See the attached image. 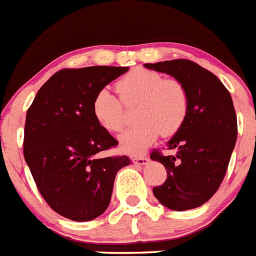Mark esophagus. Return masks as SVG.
Segmentation results:
<instances>
[{
  "label": "esophagus",
  "mask_w": 256,
  "mask_h": 256,
  "mask_svg": "<svg viewBox=\"0 0 256 256\" xmlns=\"http://www.w3.org/2000/svg\"><path fill=\"white\" fill-rule=\"evenodd\" d=\"M148 162V158L144 156H132V164H138V166H144Z\"/></svg>",
  "instance_id": "esophagus-1"
}]
</instances>
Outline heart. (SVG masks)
Here are the masks:
<instances>
[{
    "mask_svg": "<svg viewBox=\"0 0 256 256\" xmlns=\"http://www.w3.org/2000/svg\"><path fill=\"white\" fill-rule=\"evenodd\" d=\"M120 98L126 106L138 104L136 120L140 124L122 134L120 148L128 154L144 152L158 136H172L182 128L188 114V92L182 82L164 78L158 72L134 69L116 84ZM104 88L92 100L96 122L110 132H122L126 126L124 104Z\"/></svg>",
    "mask_w": 256,
    "mask_h": 256,
    "instance_id": "obj_1",
    "label": "heart"
}]
</instances>
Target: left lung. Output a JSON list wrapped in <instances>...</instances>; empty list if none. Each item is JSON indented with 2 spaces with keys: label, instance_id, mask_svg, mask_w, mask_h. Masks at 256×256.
<instances>
[{
  "label": "left lung",
  "instance_id": "left-lung-1",
  "mask_svg": "<svg viewBox=\"0 0 256 256\" xmlns=\"http://www.w3.org/2000/svg\"><path fill=\"white\" fill-rule=\"evenodd\" d=\"M144 68L182 82L190 100L186 122L168 144L176 154L164 156L156 150L150 154L168 172L164 184L152 192L171 210L202 206L220 186L236 142L238 124L230 92L216 76L188 60L144 64Z\"/></svg>",
  "mask_w": 256,
  "mask_h": 256
}]
</instances>
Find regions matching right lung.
I'll use <instances>...</instances> for the list:
<instances>
[{"label":"right lung","mask_w":256,"mask_h":256,"mask_svg":"<svg viewBox=\"0 0 256 256\" xmlns=\"http://www.w3.org/2000/svg\"><path fill=\"white\" fill-rule=\"evenodd\" d=\"M128 68L62 69L44 84L26 112L24 156L46 203L62 216L86 222L104 214L126 156H100L118 140L92 114L96 92Z\"/></svg>","instance_id":"add662e5"}]
</instances>
